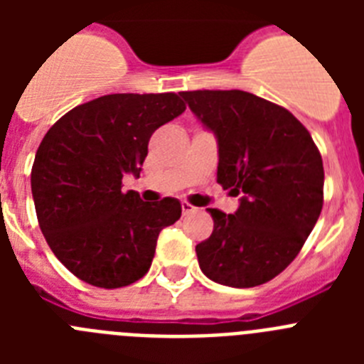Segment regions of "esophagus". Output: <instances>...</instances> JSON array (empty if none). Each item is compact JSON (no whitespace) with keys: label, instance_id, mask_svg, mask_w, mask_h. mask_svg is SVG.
Returning a JSON list of instances; mask_svg holds the SVG:
<instances>
[{"label":"esophagus","instance_id":"obj_1","mask_svg":"<svg viewBox=\"0 0 364 364\" xmlns=\"http://www.w3.org/2000/svg\"><path fill=\"white\" fill-rule=\"evenodd\" d=\"M193 211H197V208H195V205H191L189 202H182V213L189 215V213H193Z\"/></svg>","mask_w":364,"mask_h":364}]
</instances>
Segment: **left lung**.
I'll list each match as a JSON object with an SVG mask.
<instances>
[{
    "instance_id": "1",
    "label": "left lung",
    "mask_w": 364,
    "mask_h": 364,
    "mask_svg": "<svg viewBox=\"0 0 364 364\" xmlns=\"http://www.w3.org/2000/svg\"><path fill=\"white\" fill-rule=\"evenodd\" d=\"M218 144L217 182L240 195L233 215L210 208L213 233L195 252L205 277L253 288L299 255L323 210V159L288 109L246 91H184Z\"/></svg>"
}]
</instances>
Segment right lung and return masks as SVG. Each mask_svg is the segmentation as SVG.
<instances>
[{"mask_svg": "<svg viewBox=\"0 0 364 364\" xmlns=\"http://www.w3.org/2000/svg\"><path fill=\"white\" fill-rule=\"evenodd\" d=\"M186 111L175 92L105 95L70 109L36 151L31 188L41 233L58 260L98 288H122L151 268L160 231L182 215L176 198L147 204L122 191L140 176L160 125Z\"/></svg>", "mask_w": 364, "mask_h": 364, "instance_id": "1", "label": "right lung"}]
</instances>
